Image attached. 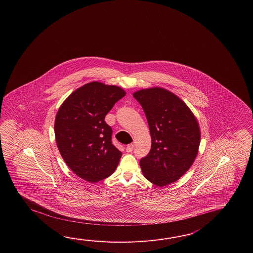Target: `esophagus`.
<instances>
[{"instance_id": "34e87169", "label": "esophagus", "mask_w": 253, "mask_h": 253, "mask_svg": "<svg viewBox=\"0 0 253 253\" xmlns=\"http://www.w3.org/2000/svg\"><path fill=\"white\" fill-rule=\"evenodd\" d=\"M133 148H134V145H133V144H130V145L126 146V151L127 153H130V152H132V151H133Z\"/></svg>"}]
</instances>
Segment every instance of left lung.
Masks as SVG:
<instances>
[{"mask_svg": "<svg viewBox=\"0 0 253 253\" xmlns=\"http://www.w3.org/2000/svg\"><path fill=\"white\" fill-rule=\"evenodd\" d=\"M145 111L150 130L151 150L140 160L142 172L156 186L182 177L198 154L201 131L188 106L175 94L156 86L133 94Z\"/></svg>", "mask_w": 253, "mask_h": 253, "instance_id": "left-lung-1", "label": "left lung"}]
</instances>
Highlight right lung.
Masks as SVG:
<instances>
[{"label":"right lung","mask_w":253,"mask_h":253,"mask_svg":"<svg viewBox=\"0 0 253 253\" xmlns=\"http://www.w3.org/2000/svg\"><path fill=\"white\" fill-rule=\"evenodd\" d=\"M123 88L93 81L72 92L59 107L54 132L59 153L76 174L89 183L111 175L122 153L111 142L112 129L105 122Z\"/></svg>","instance_id":"right-lung-1"}]
</instances>
